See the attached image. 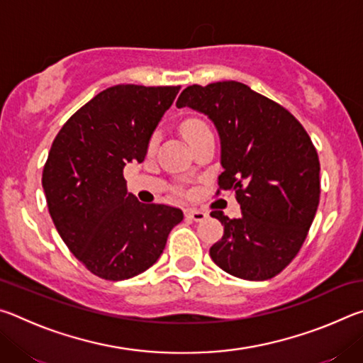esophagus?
<instances>
[{"instance_id":"1","label":"esophagus","mask_w":363,"mask_h":363,"mask_svg":"<svg viewBox=\"0 0 363 363\" xmlns=\"http://www.w3.org/2000/svg\"><path fill=\"white\" fill-rule=\"evenodd\" d=\"M186 216L189 219L195 220V223H201V220H205L208 218V213L201 210H195V208H190V210H186Z\"/></svg>"}]
</instances>
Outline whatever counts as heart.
<instances>
[{
  "label": "heart",
  "mask_w": 363,
  "mask_h": 363,
  "mask_svg": "<svg viewBox=\"0 0 363 363\" xmlns=\"http://www.w3.org/2000/svg\"><path fill=\"white\" fill-rule=\"evenodd\" d=\"M206 131H210V130H208L205 123L200 120H187L182 123V133H184V138H186L187 140H192L194 138L200 136V134H203Z\"/></svg>",
  "instance_id": "b5f03b06"
}]
</instances>
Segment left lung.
<instances>
[{
	"label": "left lung",
	"mask_w": 363,
	"mask_h": 363,
	"mask_svg": "<svg viewBox=\"0 0 363 363\" xmlns=\"http://www.w3.org/2000/svg\"><path fill=\"white\" fill-rule=\"evenodd\" d=\"M176 106L211 120L220 143L218 186L240 203V218L211 213L224 225L211 259L243 280L275 277L303 247L320 200L309 134L288 110L238 82L189 86Z\"/></svg>",
	"instance_id": "obj_1"
}]
</instances>
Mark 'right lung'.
<instances>
[{
  "mask_svg": "<svg viewBox=\"0 0 363 363\" xmlns=\"http://www.w3.org/2000/svg\"><path fill=\"white\" fill-rule=\"evenodd\" d=\"M181 86L118 84L93 97L65 123L43 169L52 223L86 269L106 280L145 272L162 256L179 208L140 203L123 169L143 163L150 139Z\"/></svg>",
  "mask_w": 363,
  "mask_h": 363,
  "instance_id": "add662e5",
  "label": "right lung"
}]
</instances>
